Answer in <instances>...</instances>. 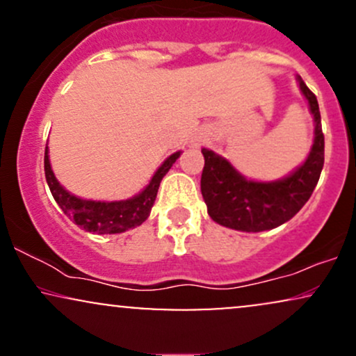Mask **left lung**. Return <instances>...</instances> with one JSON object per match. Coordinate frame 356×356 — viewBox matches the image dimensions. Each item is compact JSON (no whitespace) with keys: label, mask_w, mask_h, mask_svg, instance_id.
<instances>
[{"label":"left lung","mask_w":356,"mask_h":356,"mask_svg":"<svg viewBox=\"0 0 356 356\" xmlns=\"http://www.w3.org/2000/svg\"><path fill=\"white\" fill-rule=\"evenodd\" d=\"M296 81L313 115L314 137L308 157L293 172L277 181H252L222 155L202 149L201 192L207 214L220 226L243 232L275 229L296 216L312 197L325 162V137L316 97L300 75Z\"/></svg>","instance_id":"left-lung-1"}]
</instances>
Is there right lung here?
I'll return each mask as SVG.
<instances>
[{
  "mask_svg": "<svg viewBox=\"0 0 356 356\" xmlns=\"http://www.w3.org/2000/svg\"><path fill=\"white\" fill-rule=\"evenodd\" d=\"M181 154L182 152L179 150V152L169 155L155 170L152 179L144 189L132 197L122 199V201H92V199L76 197L75 194L68 192L53 174L48 145L44 149V177H47L53 199L76 226L87 232H93V234H120V232L140 226L149 218L161 181L169 172L174 162L181 157Z\"/></svg>",
  "mask_w": 356,
  "mask_h": 356,
  "instance_id": "1",
  "label": "right lung"
}]
</instances>
